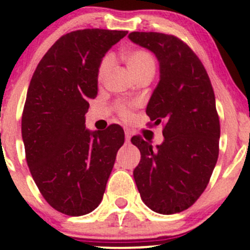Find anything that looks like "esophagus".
Here are the masks:
<instances>
[{"mask_svg": "<svg viewBox=\"0 0 250 250\" xmlns=\"http://www.w3.org/2000/svg\"><path fill=\"white\" fill-rule=\"evenodd\" d=\"M125 141H127V143H129V141H130V138H132V133H130V130L125 129Z\"/></svg>", "mask_w": 250, "mask_h": 250, "instance_id": "34e87169", "label": "esophagus"}]
</instances>
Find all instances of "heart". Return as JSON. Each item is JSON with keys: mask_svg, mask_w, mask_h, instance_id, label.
Instances as JSON below:
<instances>
[{"mask_svg": "<svg viewBox=\"0 0 250 250\" xmlns=\"http://www.w3.org/2000/svg\"><path fill=\"white\" fill-rule=\"evenodd\" d=\"M125 62L129 67L133 76L138 77L144 74H153L156 70V60L153 55L148 50L145 49H130L125 52L123 54ZM111 62H112V57L111 54L104 55V58L100 62L99 67H98V80H103L106 75L107 70L110 69ZM117 109L120 111V115L122 117L127 118L130 116L129 105L118 104Z\"/></svg>", "mask_w": 250, "mask_h": 250, "instance_id": "obj_1", "label": "heart"}]
</instances>
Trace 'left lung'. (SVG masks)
<instances>
[{
	"mask_svg": "<svg viewBox=\"0 0 250 250\" xmlns=\"http://www.w3.org/2000/svg\"><path fill=\"white\" fill-rule=\"evenodd\" d=\"M130 41L155 54L160 81L146 115L165 121L163 143L133 137L141 158L135 184L143 202L160 214L185 210L197 201L216 165L220 123L208 74L190 47L172 35L130 32Z\"/></svg>",
	"mask_w": 250,
	"mask_h": 250,
	"instance_id": "left-lung-1",
	"label": "left lung"
}]
</instances>
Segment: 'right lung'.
<instances>
[{
	"label": "right lung",
	"instance_id": "right-lung-1",
	"mask_svg": "<svg viewBox=\"0 0 250 250\" xmlns=\"http://www.w3.org/2000/svg\"><path fill=\"white\" fill-rule=\"evenodd\" d=\"M125 35L103 29L64 35L30 81L21 117L26 162L44 200L66 215H84L99 206L125 143L120 125L92 132L84 115L98 94L100 62Z\"/></svg>",
	"mask_w": 250,
	"mask_h": 250
}]
</instances>
